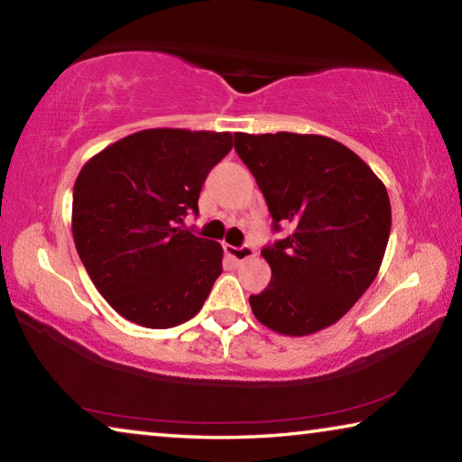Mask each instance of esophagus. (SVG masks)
I'll return each instance as SVG.
<instances>
[{
  "label": "esophagus",
  "instance_id": "esophagus-1",
  "mask_svg": "<svg viewBox=\"0 0 462 462\" xmlns=\"http://www.w3.org/2000/svg\"><path fill=\"white\" fill-rule=\"evenodd\" d=\"M224 253L230 256L232 261H236V263H242V261H248V259H254V248H250V246H230V245H226L224 246Z\"/></svg>",
  "mask_w": 462,
  "mask_h": 462
}]
</instances>
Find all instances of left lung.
Listing matches in <instances>:
<instances>
[{"instance_id":"obj_1","label":"left lung","mask_w":462,"mask_h":462,"mask_svg":"<svg viewBox=\"0 0 462 462\" xmlns=\"http://www.w3.org/2000/svg\"><path fill=\"white\" fill-rule=\"evenodd\" d=\"M234 148L264 195L283 240L261 250L271 267L250 295L273 332L308 336L332 326L379 273L391 230L385 185L361 156L319 134H234Z\"/></svg>"}]
</instances>
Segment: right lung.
Returning a JSON list of instances; mask_svg holds the SVG:
<instances>
[{
	"instance_id": "right-lung-1",
	"label": "right lung",
	"mask_w": 462,
	"mask_h": 462,
	"mask_svg": "<svg viewBox=\"0 0 462 462\" xmlns=\"http://www.w3.org/2000/svg\"><path fill=\"white\" fill-rule=\"evenodd\" d=\"M230 132L140 130L85 162L73 187V240L93 285L144 328L191 319L222 273L220 242L183 230L201 185L232 151Z\"/></svg>"
}]
</instances>
